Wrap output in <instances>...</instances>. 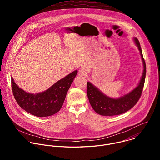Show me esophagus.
Here are the masks:
<instances>
[{
    "mask_svg": "<svg viewBox=\"0 0 160 160\" xmlns=\"http://www.w3.org/2000/svg\"><path fill=\"white\" fill-rule=\"evenodd\" d=\"M78 75L80 76H82V77H83V76H85L86 74H87V72H86V70L83 69V68H80V69L78 70Z\"/></svg>",
    "mask_w": 160,
    "mask_h": 160,
    "instance_id": "obj_1",
    "label": "esophagus"
}]
</instances>
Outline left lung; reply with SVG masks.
Here are the masks:
<instances>
[{"label":"left lung","instance_id":"8db88e82","mask_svg":"<svg viewBox=\"0 0 160 160\" xmlns=\"http://www.w3.org/2000/svg\"><path fill=\"white\" fill-rule=\"evenodd\" d=\"M134 40L141 55L144 64V72L139 84L132 92L119 99H112L104 95L92 83L89 82H87V93L90 104L94 110L101 115L113 116L124 113L133 108L141 96L146 78V66L139 41L137 38H135Z\"/></svg>","mask_w":160,"mask_h":160}]
</instances>
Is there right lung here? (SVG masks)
Segmentation results:
<instances>
[{
  "label": "right lung",
  "mask_w": 160,
  "mask_h": 160,
  "mask_svg": "<svg viewBox=\"0 0 160 160\" xmlns=\"http://www.w3.org/2000/svg\"><path fill=\"white\" fill-rule=\"evenodd\" d=\"M77 74L76 70L57 82L47 90L37 94L25 92L18 87L11 78L12 94L18 105L27 112L39 117L51 116L61 109L68 90Z\"/></svg>",
  "instance_id": "add662e5"
}]
</instances>
